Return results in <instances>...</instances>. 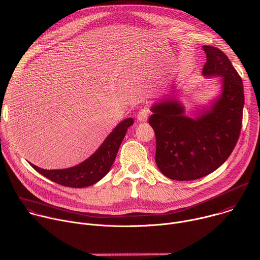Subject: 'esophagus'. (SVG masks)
Wrapping results in <instances>:
<instances>
[{
    "instance_id": "34e87169",
    "label": "esophagus",
    "mask_w": 260,
    "mask_h": 260,
    "mask_svg": "<svg viewBox=\"0 0 260 260\" xmlns=\"http://www.w3.org/2000/svg\"><path fill=\"white\" fill-rule=\"evenodd\" d=\"M149 109L148 108H143L142 110H140L137 114V119L140 121V122H146L147 119H148V116H149Z\"/></svg>"
}]
</instances>
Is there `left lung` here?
I'll return each instance as SVG.
<instances>
[{
	"label": "left lung",
	"mask_w": 260,
	"mask_h": 260,
	"mask_svg": "<svg viewBox=\"0 0 260 260\" xmlns=\"http://www.w3.org/2000/svg\"><path fill=\"white\" fill-rule=\"evenodd\" d=\"M205 76H221L223 92L211 111L197 120L183 116L174 99L155 105L148 119L155 134V163L173 180H193L219 168L233 152L243 121L244 88L241 77L223 52L204 46Z\"/></svg>",
	"instance_id": "obj_1"
}]
</instances>
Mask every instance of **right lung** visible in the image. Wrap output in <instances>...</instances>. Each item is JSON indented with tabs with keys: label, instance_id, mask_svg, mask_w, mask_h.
<instances>
[{
	"label": "right lung",
	"instance_id": "obj_1",
	"mask_svg": "<svg viewBox=\"0 0 260 260\" xmlns=\"http://www.w3.org/2000/svg\"><path fill=\"white\" fill-rule=\"evenodd\" d=\"M133 122L132 118L121 122L91 157L78 166L63 170H45L30 165L48 179L63 186L80 188L92 185L110 171L127 129L133 125Z\"/></svg>",
	"mask_w": 260,
	"mask_h": 260
}]
</instances>
